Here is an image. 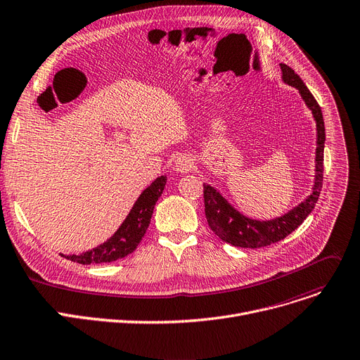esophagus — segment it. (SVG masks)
I'll return each mask as SVG.
<instances>
[{"instance_id":"obj_1","label":"esophagus","mask_w":360,"mask_h":360,"mask_svg":"<svg viewBox=\"0 0 360 360\" xmlns=\"http://www.w3.org/2000/svg\"><path fill=\"white\" fill-rule=\"evenodd\" d=\"M194 167V160L193 158L189 156H182L176 160V171L181 172V174H186V172H191L193 171Z\"/></svg>"}]
</instances>
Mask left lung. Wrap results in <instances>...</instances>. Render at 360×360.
Instances as JSON below:
<instances>
[{"label": "left lung", "instance_id": "obj_1", "mask_svg": "<svg viewBox=\"0 0 360 360\" xmlns=\"http://www.w3.org/2000/svg\"><path fill=\"white\" fill-rule=\"evenodd\" d=\"M282 78L286 84L297 88L302 100L313 111L317 122V155H316V182L311 195L295 207L288 214L279 219L269 221H257L245 217L243 214L234 210L212 186L204 184V205L205 217L210 229L217 234L223 242L230 243L237 248H265L276 243L288 234H291L302 221L308 217L309 212L316 207L321 188H323V174H324V141L326 129L321 107L316 101L314 95L309 92L302 79L295 74L294 69L288 65L281 63Z\"/></svg>", "mask_w": 360, "mask_h": 360}]
</instances>
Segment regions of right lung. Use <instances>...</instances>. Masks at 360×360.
<instances>
[{
	"mask_svg": "<svg viewBox=\"0 0 360 360\" xmlns=\"http://www.w3.org/2000/svg\"><path fill=\"white\" fill-rule=\"evenodd\" d=\"M166 184V176H159L152 182L149 188L143 191L141 195L137 198L131 211L129 212L127 219L120 226V229L114 233V236L98 248L89 252H85L79 256L77 255H62L66 259L82 263V265H91V263H110L117 259H122L139 246L143 236L150 224V219L153 214V208L156 201L163 193Z\"/></svg>",
	"mask_w": 360,
	"mask_h": 360,
	"instance_id": "obj_1",
	"label": "right lung"
}]
</instances>
